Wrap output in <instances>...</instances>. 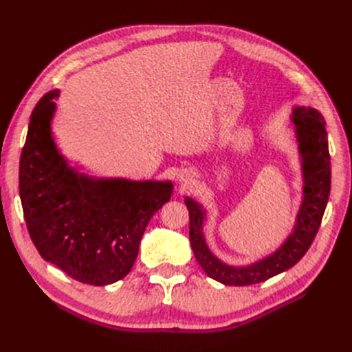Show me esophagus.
I'll return each instance as SVG.
<instances>
[{
  "label": "esophagus",
  "instance_id": "obj_1",
  "mask_svg": "<svg viewBox=\"0 0 352 352\" xmlns=\"http://www.w3.org/2000/svg\"><path fill=\"white\" fill-rule=\"evenodd\" d=\"M188 175H180L179 176V180H180V182H185V184H188Z\"/></svg>",
  "mask_w": 352,
  "mask_h": 352
}]
</instances>
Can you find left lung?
<instances>
[{
  "label": "left lung",
  "instance_id": "left-lung-1",
  "mask_svg": "<svg viewBox=\"0 0 352 352\" xmlns=\"http://www.w3.org/2000/svg\"><path fill=\"white\" fill-rule=\"evenodd\" d=\"M292 122L302 158L304 198L292 235L278 251L245 267H235L220 261L211 254L202 235L204 210L192 198H185L189 210V241L195 258L211 279L223 285L245 286L260 283L291 269L304 257L320 228L330 192V155L326 123L323 116L310 107L294 109Z\"/></svg>",
  "mask_w": 352,
  "mask_h": 352
}]
</instances>
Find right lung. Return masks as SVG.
I'll use <instances>...</instances> for the list:
<instances>
[{"label": "right lung", "mask_w": 352, "mask_h": 352, "mask_svg": "<svg viewBox=\"0 0 352 352\" xmlns=\"http://www.w3.org/2000/svg\"><path fill=\"white\" fill-rule=\"evenodd\" d=\"M58 91L30 114L20 155L19 192L41 257L72 279L104 286L131 272L148 221L170 199L173 184L95 179L67 166L51 135Z\"/></svg>", "instance_id": "1"}]
</instances>
